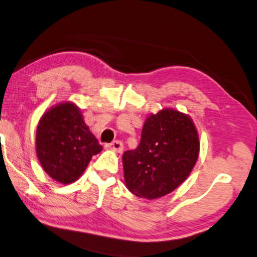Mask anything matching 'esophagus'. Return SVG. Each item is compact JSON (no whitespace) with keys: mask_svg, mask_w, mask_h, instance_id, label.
Instances as JSON below:
<instances>
[{"mask_svg":"<svg viewBox=\"0 0 257 257\" xmlns=\"http://www.w3.org/2000/svg\"><path fill=\"white\" fill-rule=\"evenodd\" d=\"M105 147L109 148V150L116 151L117 153H120L123 151V144H122V141H119V140H116V141L111 142V144L105 145Z\"/></svg>","mask_w":257,"mask_h":257,"instance_id":"obj_1","label":"esophagus"}]
</instances>
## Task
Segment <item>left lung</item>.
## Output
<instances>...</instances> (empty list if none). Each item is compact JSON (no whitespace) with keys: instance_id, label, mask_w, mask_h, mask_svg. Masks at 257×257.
<instances>
[{"instance_id":"1","label":"left lung","mask_w":257,"mask_h":257,"mask_svg":"<svg viewBox=\"0 0 257 257\" xmlns=\"http://www.w3.org/2000/svg\"><path fill=\"white\" fill-rule=\"evenodd\" d=\"M199 150L197 131L187 115L172 109L151 115L137 150L123 154L126 188L150 200L171 193L189 176Z\"/></svg>"}]
</instances>
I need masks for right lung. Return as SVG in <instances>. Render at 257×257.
I'll use <instances>...</instances> for the list:
<instances>
[{
    "label": "right lung",
    "mask_w": 257,
    "mask_h": 257,
    "mask_svg": "<svg viewBox=\"0 0 257 257\" xmlns=\"http://www.w3.org/2000/svg\"><path fill=\"white\" fill-rule=\"evenodd\" d=\"M36 148L44 171L63 184L75 182L92 157L103 150L73 103L58 104L43 115Z\"/></svg>",
    "instance_id": "obj_1"
}]
</instances>
